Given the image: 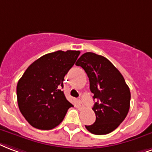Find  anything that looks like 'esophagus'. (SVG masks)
Instances as JSON below:
<instances>
[{
  "label": "esophagus",
  "mask_w": 152,
  "mask_h": 152,
  "mask_svg": "<svg viewBox=\"0 0 152 152\" xmlns=\"http://www.w3.org/2000/svg\"><path fill=\"white\" fill-rule=\"evenodd\" d=\"M83 107H84V105H83V102L80 101V100H78V102H77V108H78L79 110H83Z\"/></svg>",
  "instance_id": "esophagus-1"
}]
</instances>
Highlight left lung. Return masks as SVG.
<instances>
[{"label":"left lung","mask_w":152,"mask_h":152,"mask_svg":"<svg viewBox=\"0 0 152 152\" xmlns=\"http://www.w3.org/2000/svg\"><path fill=\"white\" fill-rule=\"evenodd\" d=\"M86 73L90 89L96 100L93 110L96 120L86 128L94 134H107L125 119L130 108L131 92L123 75L107 58L96 53H83L76 62Z\"/></svg>","instance_id":"8db88e82"}]
</instances>
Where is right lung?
<instances>
[{
    "label": "right lung",
    "mask_w": 152,
    "mask_h": 152,
    "mask_svg": "<svg viewBox=\"0 0 152 152\" xmlns=\"http://www.w3.org/2000/svg\"><path fill=\"white\" fill-rule=\"evenodd\" d=\"M78 50H58L34 61L17 86L20 113L32 126L51 130L60 124L73 105L61 89L65 75L75 65Z\"/></svg>",
    "instance_id": "add662e5"
}]
</instances>
